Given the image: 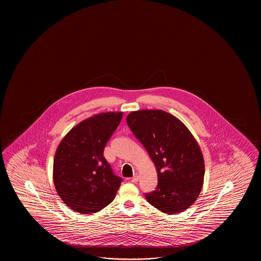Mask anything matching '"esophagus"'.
<instances>
[{
  "instance_id": "34e87169",
  "label": "esophagus",
  "mask_w": 261,
  "mask_h": 261,
  "mask_svg": "<svg viewBox=\"0 0 261 261\" xmlns=\"http://www.w3.org/2000/svg\"><path fill=\"white\" fill-rule=\"evenodd\" d=\"M138 176L137 175H135V176H133V178H132V183H136V182H138Z\"/></svg>"
}]
</instances>
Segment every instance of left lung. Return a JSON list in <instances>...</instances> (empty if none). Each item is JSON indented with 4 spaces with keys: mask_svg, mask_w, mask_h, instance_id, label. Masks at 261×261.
<instances>
[{
    "mask_svg": "<svg viewBox=\"0 0 261 261\" xmlns=\"http://www.w3.org/2000/svg\"><path fill=\"white\" fill-rule=\"evenodd\" d=\"M127 123L158 172V186L145 194L147 201L169 215L188 209L200 195L205 171L194 136L183 122L162 110L132 112Z\"/></svg>",
    "mask_w": 261,
    "mask_h": 261,
    "instance_id": "8db88e82",
    "label": "left lung"
}]
</instances>
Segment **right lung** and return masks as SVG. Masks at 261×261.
Instances as JSON below:
<instances>
[{"label": "right lung", "instance_id": "add662e5", "mask_svg": "<svg viewBox=\"0 0 261 261\" xmlns=\"http://www.w3.org/2000/svg\"><path fill=\"white\" fill-rule=\"evenodd\" d=\"M122 117V112L95 115L73 127L59 144L53 180L61 200L73 211L97 213L115 199L122 178L114 174L103 150Z\"/></svg>", "mask_w": 261, "mask_h": 261}]
</instances>
